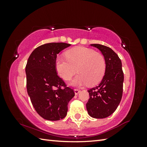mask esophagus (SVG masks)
I'll return each instance as SVG.
<instances>
[{"mask_svg":"<svg viewBox=\"0 0 147 147\" xmlns=\"http://www.w3.org/2000/svg\"><path fill=\"white\" fill-rule=\"evenodd\" d=\"M74 91V93H75V94H78L80 93V90H79V89H75Z\"/></svg>","mask_w":147,"mask_h":147,"instance_id":"obj_1","label":"esophagus"}]
</instances>
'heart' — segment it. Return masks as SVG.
Returning a JSON list of instances; mask_svg holds the SVG:
<instances>
[{"mask_svg": "<svg viewBox=\"0 0 147 147\" xmlns=\"http://www.w3.org/2000/svg\"><path fill=\"white\" fill-rule=\"evenodd\" d=\"M65 56L57 57L55 67L59 76L65 80H69L77 70L78 74L71 82L72 86H95L103 78L106 62L102 54L86 47H76L67 51Z\"/></svg>", "mask_w": 147, "mask_h": 147, "instance_id": "obj_1", "label": "heart"}]
</instances>
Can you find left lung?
<instances>
[{
  "instance_id": "obj_1",
  "label": "left lung",
  "mask_w": 147,
  "mask_h": 147,
  "mask_svg": "<svg viewBox=\"0 0 147 147\" xmlns=\"http://www.w3.org/2000/svg\"><path fill=\"white\" fill-rule=\"evenodd\" d=\"M100 51L106 62L105 74L98 86L89 89L86 104L88 114L96 119L108 117L116 110L123 96L124 74L122 63L112 49L100 44H91Z\"/></svg>"
}]
</instances>
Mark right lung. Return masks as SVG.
I'll use <instances>...</instances> for the list:
<instances>
[{"label": "right lung", "instance_id": "1", "mask_svg": "<svg viewBox=\"0 0 147 147\" xmlns=\"http://www.w3.org/2000/svg\"><path fill=\"white\" fill-rule=\"evenodd\" d=\"M69 46L65 43L42 45L32 52L27 61V92L37 113L46 120L65 117L69 102L74 96L73 89L58 76L55 67L57 54Z\"/></svg>", "mask_w": 147, "mask_h": 147}]
</instances>
